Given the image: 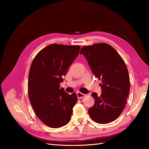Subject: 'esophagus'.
<instances>
[{
	"mask_svg": "<svg viewBox=\"0 0 149 149\" xmlns=\"http://www.w3.org/2000/svg\"><path fill=\"white\" fill-rule=\"evenodd\" d=\"M76 94H77V97H78V99L83 98V97H85V96H86V94H83V93H80V92H78L77 93H76Z\"/></svg>",
	"mask_w": 149,
	"mask_h": 149,
	"instance_id": "esophagus-1",
	"label": "esophagus"
}]
</instances>
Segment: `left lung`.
I'll use <instances>...</instances> for the list:
<instances>
[{
    "label": "left lung",
    "instance_id": "8db88e82",
    "mask_svg": "<svg viewBox=\"0 0 149 149\" xmlns=\"http://www.w3.org/2000/svg\"><path fill=\"white\" fill-rule=\"evenodd\" d=\"M80 54L86 57L93 73L102 82L101 96L91 94L94 104L88 113L97 123H111L120 115L127 103L130 91L127 66L118 52L107 43L84 46Z\"/></svg>",
    "mask_w": 149,
    "mask_h": 149
}]
</instances>
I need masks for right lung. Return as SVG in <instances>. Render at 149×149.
<instances>
[{
  "instance_id": "add662e5",
  "label": "right lung",
  "mask_w": 149,
  "mask_h": 149,
  "mask_svg": "<svg viewBox=\"0 0 149 149\" xmlns=\"http://www.w3.org/2000/svg\"><path fill=\"white\" fill-rule=\"evenodd\" d=\"M80 48L51 44L40 50L31 63L28 80L30 102L36 116L49 127H61L70 120L77 95L66 93L60 85Z\"/></svg>"
}]
</instances>
